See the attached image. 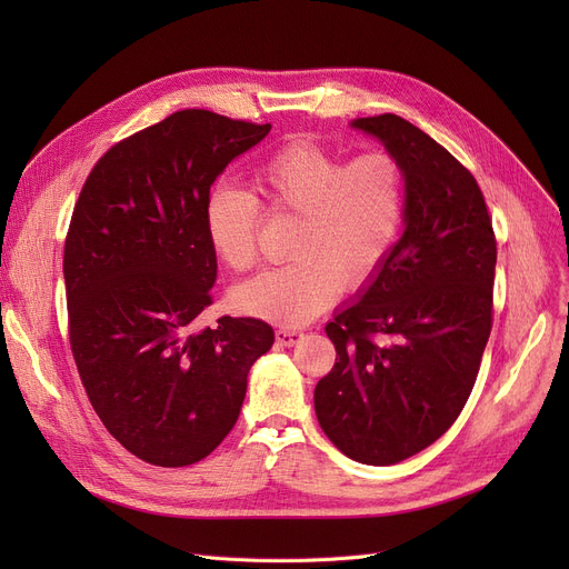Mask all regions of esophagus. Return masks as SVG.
Masks as SVG:
<instances>
[{
    "instance_id": "1",
    "label": "esophagus",
    "mask_w": 569,
    "mask_h": 569,
    "mask_svg": "<svg viewBox=\"0 0 569 569\" xmlns=\"http://www.w3.org/2000/svg\"><path fill=\"white\" fill-rule=\"evenodd\" d=\"M302 339V332L300 330H292V327H279L277 330V343L279 346H295L297 341Z\"/></svg>"
}]
</instances>
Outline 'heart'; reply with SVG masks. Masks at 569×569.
Segmentation results:
<instances>
[{"label":"heart","mask_w":569,"mask_h":569,"mask_svg":"<svg viewBox=\"0 0 569 569\" xmlns=\"http://www.w3.org/2000/svg\"><path fill=\"white\" fill-rule=\"evenodd\" d=\"M251 182L272 212H292V260L269 267L232 290V302L251 316L305 325L332 307L343 290L367 286L390 258L406 217L401 163L382 149L341 163L313 140H292L269 154ZM204 234L212 253L232 272L258 258L260 204L230 184L204 200Z\"/></svg>","instance_id":"obj_1"}]
</instances>
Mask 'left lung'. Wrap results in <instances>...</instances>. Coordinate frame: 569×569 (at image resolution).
<instances>
[{"instance_id": "obj_1", "label": "left lung", "mask_w": 569, "mask_h": 569, "mask_svg": "<svg viewBox=\"0 0 569 569\" xmlns=\"http://www.w3.org/2000/svg\"><path fill=\"white\" fill-rule=\"evenodd\" d=\"M350 127L401 163L406 230L327 322L337 362L313 403L346 457L392 466L436 442L472 392L493 322L496 234L470 170L422 129L392 112Z\"/></svg>"}]
</instances>
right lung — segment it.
Returning a JSON list of instances; mask_svg holds the SVG:
<instances>
[{"mask_svg":"<svg viewBox=\"0 0 569 569\" xmlns=\"http://www.w3.org/2000/svg\"><path fill=\"white\" fill-rule=\"evenodd\" d=\"M272 124L179 110L110 147L89 172L64 244L71 352L89 403L138 459L179 468L234 427L253 362L274 343L258 318L212 305L204 200Z\"/></svg>","mask_w":569,"mask_h":569,"instance_id":"right-lung-1","label":"right lung"}]
</instances>
